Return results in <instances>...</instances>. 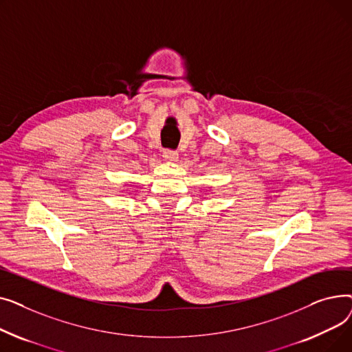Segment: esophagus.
Returning a JSON list of instances; mask_svg holds the SVG:
<instances>
[{"label": "esophagus", "instance_id": "obj_1", "mask_svg": "<svg viewBox=\"0 0 352 352\" xmlns=\"http://www.w3.org/2000/svg\"><path fill=\"white\" fill-rule=\"evenodd\" d=\"M162 157H164L165 161L174 162V161H177V158H178V153L174 151V150H164V151H162Z\"/></svg>", "mask_w": 352, "mask_h": 352}]
</instances>
